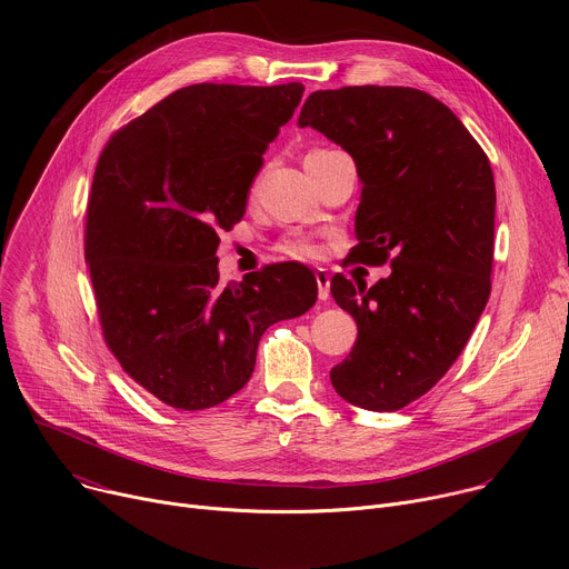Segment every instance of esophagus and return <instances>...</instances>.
<instances>
[{
    "instance_id": "obj_1",
    "label": "esophagus",
    "mask_w": 569,
    "mask_h": 569,
    "mask_svg": "<svg viewBox=\"0 0 569 569\" xmlns=\"http://www.w3.org/2000/svg\"><path fill=\"white\" fill-rule=\"evenodd\" d=\"M315 281H317V295H319V299L323 301V299H329V295H331V277H329V272L323 270V268H317L315 270Z\"/></svg>"
}]
</instances>
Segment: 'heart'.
I'll return each instance as SVG.
<instances>
[{
	"label": "heart",
	"mask_w": 569,
	"mask_h": 569,
	"mask_svg": "<svg viewBox=\"0 0 569 569\" xmlns=\"http://www.w3.org/2000/svg\"><path fill=\"white\" fill-rule=\"evenodd\" d=\"M312 152H317V150H312ZM281 252L292 257V259H310V257H315V248L310 246L308 240H301V238L286 240L283 246H281Z\"/></svg>",
	"instance_id": "obj_1"
}]
</instances>
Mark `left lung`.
<instances>
[{
    "label": "left lung",
    "mask_w": 569,
    "mask_h": 569,
    "mask_svg": "<svg viewBox=\"0 0 569 569\" xmlns=\"http://www.w3.org/2000/svg\"><path fill=\"white\" fill-rule=\"evenodd\" d=\"M299 126L356 161L362 196L349 259L391 268L371 288L331 279L336 303L358 323L331 382L356 408L396 412L446 376L489 301L491 161L450 108L415 88L319 90Z\"/></svg>",
    "instance_id": "8db88e82"
}]
</instances>
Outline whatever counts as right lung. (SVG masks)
<instances>
[{"instance_id": "right-lung-1", "label": "right lung", "mask_w": 569, "mask_h": 569, "mask_svg": "<svg viewBox=\"0 0 569 569\" xmlns=\"http://www.w3.org/2000/svg\"><path fill=\"white\" fill-rule=\"evenodd\" d=\"M301 94V83L189 86L119 128L99 157L86 261L103 340L176 410H207L246 387L266 329L315 306L301 263L224 286L216 257Z\"/></svg>"}]
</instances>
